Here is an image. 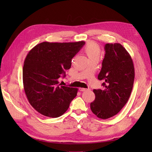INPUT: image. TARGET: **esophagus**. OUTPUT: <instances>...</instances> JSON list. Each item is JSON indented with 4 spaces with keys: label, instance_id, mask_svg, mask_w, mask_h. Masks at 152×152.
Segmentation results:
<instances>
[{
    "label": "esophagus",
    "instance_id": "esophagus-1",
    "mask_svg": "<svg viewBox=\"0 0 152 152\" xmlns=\"http://www.w3.org/2000/svg\"><path fill=\"white\" fill-rule=\"evenodd\" d=\"M79 90H80V91H82V92H84V91H87L88 89H86V88H79Z\"/></svg>",
    "mask_w": 152,
    "mask_h": 152
}]
</instances>
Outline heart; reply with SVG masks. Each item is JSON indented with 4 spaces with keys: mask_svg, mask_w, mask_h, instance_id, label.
Listing matches in <instances>:
<instances>
[{
    "mask_svg": "<svg viewBox=\"0 0 152 152\" xmlns=\"http://www.w3.org/2000/svg\"><path fill=\"white\" fill-rule=\"evenodd\" d=\"M84 50L87 55V56L90 59V60L96 58L99 59L100 56V48L97 44L94 42H91L87 44L85 46Z\"/></svg>",
    "mask_w": 152,
    "mask_h": 152,
    "instance_id": "1",
    "label": "heart"
}]
</instances>
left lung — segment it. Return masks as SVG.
<instances>
[{
    "label": "left lung",
    "mask_w": 152,
    "mask_h": 152,
    "mask_svg": "<svg viewBox=\"0 0 152 152\" xmlns=\"http://www.w3.org/2000/svg\"><path fill=\"white\" fill-rule=\"evenodd\" d=\"M102 68L98 76L103 89H94L95 100L91 111L98 118L115 115L127 103L134 80V68L130 54L121 44H106Z\"/></svg>",
    "instance_id": "1"
}]
</instances>
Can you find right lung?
Listing matches in <instances>:
<instances>
[{
  "instance_id": "add662e5",
  "label": "right lung",
  "mask_w": 152,
  "mask_h": 152,
  "mask_svg": "<svg viewBox=\"0 0 152 152\" xmlns=\"http://www.w3.org/2000/svg\"><path fill=\"white\" fill-rule=\"evenodd\" d=\"M85 44L76 42L40 43L25 59L23 82L30 104L43 115L56 118L65 113L78 89L59 84L58 79L70 69L72 59Z\"/></svg>"
}]
</instances>
